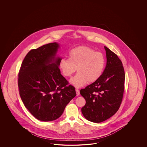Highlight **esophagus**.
I'll use <instances>...</instances> for the list:
<instances>
[{
  "label": "esophagus",
  "instance_id": "34e87169",
  "mask_svg": "<svg viewBox=\"0 0 147 147\" xmlns=\"http://www.w3.org/2000/svg\"><path fill=\"white\" fill-rule=\"evenodd\" d=\"M76 95L77 96H79L80 95V92L79 90V89L76 88Z\"/></svg>",
  "mask_w": 147,
  "mask_h": 147
}]
</instances>
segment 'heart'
I'll return each instance as SVG.
<instances>
[{
	"instance_id": "obj_1",
	"label": "heart",
	"mask_w": 147,
	"mask_h": 147,
	"mask_svg": "<svg viewBox=\"0 0 147 147\" xmlns=\"http://www.w3.org/2000/svg\"><path fill=\"white\" fill-rule=\"evenodd\" d=\"M69 58H62L59 61V67L62 75L71 77L76 68L78 74L70 80V83L76 87H81L87 82H95L102 75L106 60L102 53L95 52L87 46H79L71 49Z\"/></svg>"
}]
</instances>
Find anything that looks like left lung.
Returning a JSON list of instances; mask_svg holds the SVG:
<instances>
[{
    "mask_svg": "<svg viewBox=\"0 0 147 147\" xmlns=\"http://www.w3.org/2000/svg\"><path fill=\"white\" fill-rule=\"evenodd\" d=\"M107 63L100 78L85 89L80 94L86 104L81 111L87 120L102 122L114 115L119 110L124 92L125 73L122 61L107 47Z\"/></svg>",
    "mask_w": 147,
    "mask_h": 147,
    "instance_id": "1",
    "label": "left lung"
}]
</instances>
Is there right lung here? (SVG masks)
Here are the masks:
<instances>
[{"label":"right lung","instance_id":"obj_1","mask_svg":"<svg viewBox=\"0 0 147 147\" xmlns=\"http://www.w3.org/2000/svg\"><path fill=\"white\" fill-rule=\"evenodd\" d=\"M57 42L31 50L22 61L18 74L19 94L27 109L41 121L55 120L76 95L61 74L56 57Z\"/></svg>","mask_w":147,"mask_h":147}]
</instances>
